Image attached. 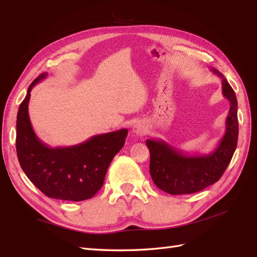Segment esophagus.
<instances>
[{
    "label": "esophagus",
    "mask_w": 257,
    "mask_h": 257,
    "mask_svg": "<svg viewBox=\"0 0 257 257\" xmlns=\"http://www.w3.org/2000/svg\"><path fill=\"white\" fill-rule=\"evenodd\" d=\"M133 133L138 136H144L146 133V127L143 122H136L133 127Z\"/></svg>",
    "instance_id": "1"
}]
</instances>
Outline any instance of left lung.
Segmentation results:
<instances>
[{"label":"left lung","instance_id":"left-lung-1","mask_svg":"<svg viewBox=\"0 0 257 257\" xmlns=\"http://www.w3.org/2000/svg\"><path fill=\"white\" fill-rule=\"evenodd\" d=\"M211 70L222 78L223 96L230 101L225 134L216 149L209 155L191 156L173 148L163 140L146 141L150 151L151 178L158 188L169 194L195 193L219 181L236 149L238 120L235 92L219 70Z\"/></svg>","mask_w":257,"mask_h":257}]
</instances>
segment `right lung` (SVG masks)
Masks as SVG:
<instances>
[{"label":"right lung","instance_id":"1","mask_svg":"<svg viewBox=\"0 0 257 257\" xmlns=\"http://www.w3.org/2000/svg\"><path fill=\"white\" fill-rule=\"evenodd\" d=\"M47 77L43 73L30 85L16 120V152L22 170L48 198L84 201L100 190L107 169L124 145L128 130L97 135L72 147L51 148L38 139L31 124V90Z\"/></svg>","mask_w":257,"mask_h":257}]
</instances>
